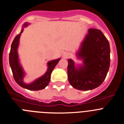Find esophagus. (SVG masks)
Wrapping results in <instances>:
<instances>
[{
	"mask_svg": "<svg viewBox=\"0 0 124 124\" xmlns=\"http://www.w3.org/2000/svg\"><path fill=\"white\" fill-rule=\"evenodd\" d=\"M69 56H70V53L68 52H67V51H64V52L63 53V57L64 58H68Z\"/></svg>",
	"mask_w": 124,
	"mask_h": 124,
	"instance_id": "34e87169",
	"label": "esophagus"
}]
</instances>
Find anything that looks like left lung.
Returning a JSON list of instances; mask_svg holds the SVG:
<instances>
[{"label":"left lung","instance_id":"8db88e82","mask_svg":"<svg viewBox=\"0 0 124 124\" xmlns=\"http://www.w3.org/2000/svg\"><path fill=\"white\" fill-rule=\"evenodd\" d=\"M83 65L75 67L68 60V77L76 89L89 91L99 87L106 79L110 66L109 43L100 30L90 28L77 53Z\"/></svg>","mask_w":124,"mask_h":124}]
</instances>
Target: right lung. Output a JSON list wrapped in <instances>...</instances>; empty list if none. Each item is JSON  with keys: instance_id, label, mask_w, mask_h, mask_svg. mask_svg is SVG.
Listing matches in <instances>:
<instances>
[{"instance_id": "add662e5", "label": "right lung", "mask_w": 124, "mask_h": 124, "mask_svg": "<svg viewBox=\"0 0 124 124\" xmlns=\"http://www.w3.org/2000/svg\"><path fill=\"white\" fill-rule=\"evenodd\" d=\"M27 25H28V23H25L23 27H25ZM23 28L22 29L20 33L15 37L11 45L10 51L9 53V63L11 69H12L13 76L16 83L23 88L31 91L41 90L45 88L49 84L50 79H51V72L53 71L55 66L58 64L60 60V58L49 61L48 63V70L44 75L36 79L35 81L30 84H25L23 81V78L24 77L23 70L20 64L19 61H18V53H17L20 37L22 33L23 32Z\"/></svg>"}]
</instances>
